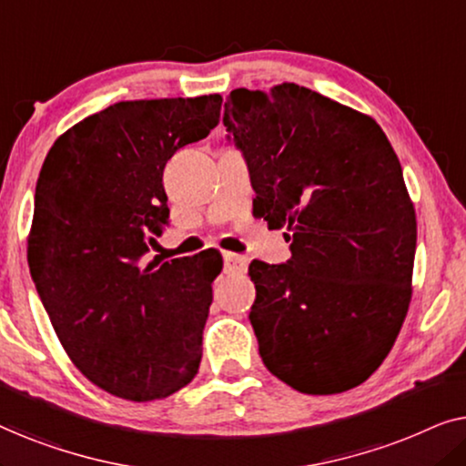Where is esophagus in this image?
I'll use <instances>...</instances> for the list:
<instances>
[{
	"mask_svg": "<svg viewBox=\"0 0 466 466\" xmlns=\"http://www.w3.org/2000/svg\"><path fill=\"white\" fill-rule=\"evenodd\" d=\"M248 269V258L241 254L227 252L225 254V271L227 273H244Z\"/></svg>",
	"mask_w": 466,
	"mask_h": 466,
	"instance_id": "esophagus-1",
	"label": "esophagus"
}]
</instances>
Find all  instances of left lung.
I'll return each instance as SVG.
<instances>
[{"label":"left lung","mask_w":466,"mask_h":466,"mask_svg":"<svg viewBox=\"0 0 466 466\" xmlns=\"http://www.w3.org/2000/svg\"><path fill=\"white\" fill-rule=\"evenodd\" d=\"M290 260H252L265 367L305 394L359 386L390 352L411 299L416 212L380 125L311 88H235L222 116Z\"/></svg>","instance_id":"8db88e82"}]
</instances>
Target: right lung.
Returning <instances> with one entry per match:
<instances>
[{
    "mask_svg": "<svg viewBox=\"0 0 466 466\" xmlns=\"http://www.w3.org/2000/svg\"><path fill=\"white\" fill-rule=\"evenodd\" d=\"M220 95L120 101L50 148L27 260L61 346L114 397L157 400L197 375L220 260H148L169 225L165 163L220 120Z\"/></svg>",
    "mask_w": 466,
    "mask_h": 466,
    "instance_id": "1",
    "label": "right lung"
}]
</instances>
